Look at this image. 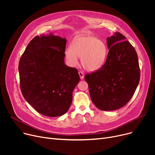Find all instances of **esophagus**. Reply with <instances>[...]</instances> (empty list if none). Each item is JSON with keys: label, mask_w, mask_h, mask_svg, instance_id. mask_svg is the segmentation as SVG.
Returning a JSON list of instances; mask_svg holds the SVG:
<instances>
[{"label": "esophagus", "mask_w": 155, "mask_h": 155, "mask_svg": "<svg viewBox=\"0 0 155 155\" xmlns=\"http://www.w3.org/2000/svg\"><path fill=\"white\" fill-rule=\"evenodd\" d=\"M78 74H79V76H80V79H83V78H84V73H83L82 71H80L78 72Z\"/></svg>", "instance_id": "obj_1"}]
</instances>
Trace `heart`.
Wrapping results in <instances>:
<instances>
[{"mask_svg": "<svg viewBox=\"0 0 155 155\" xmlns=\"http://www.w3.org/2000/svg\"><path fill=\"white\" fill-rule=\"evenodd\" d=\"M65 56L71 66L78 63L80 58L82 67L88 71L99 69L104 63L107 56V46L104 41L92 36H81L76 38L67 50Z\"/></svg>", "mask_w": 155, "mask_h": 155, "instance_id": "1", "label": "heart"}]
</instances>
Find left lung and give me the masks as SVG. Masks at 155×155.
I'll use <instances>...</instances> for the list:
<instances>
[{
    "mask_svg": "<svg viewBox=\"0 0 155 155\" xmlns=\"http://www.w3.org/2000/svg\"><path fill=\"white\" fill-rule=\"evenodd\" d=\"M120 32L107 38L109 48L103 66L85 75L91 98L102 110L123 107L132 98L140 82L137 53Z\"/></svg>",
    "mask_w": 155,
    "mask_h": 155,
    "instance_id": "obj_1",
    "label": "left lung"
}]
</instances>
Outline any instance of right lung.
Returning <instances> with one entry per match:
<instances>
[{"label": "right lung", "mask_w": 155, "mask_h": 155, "mask_svg": "<svg viewBox=\"0 0 155 155\" xmlns=\"http://www.w3.org/2000/svg\"><path fill=\"white\" fill-rule=\"evenodd\" d=\"M67 39L60 36H35L19 63L23 97L37 112L58 117L69 109L72 92L80 81L78 70L64 64Z\"/></svg>", "instance_id": "add662e5"}]
</instances>
